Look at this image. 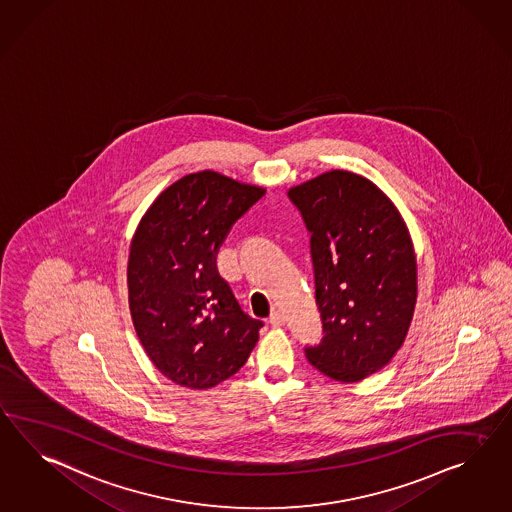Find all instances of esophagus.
I'll use <instances>...</instances> for the list:
<instances>
[{"label": "esophagus", "mask_w": 512, "mask_h": 512, "mask_svg": "<svg viewBox=\"0 0 512 512\" xmlns=\"http://www.w3.org/2000/svg\"><path fill=\"white\" fill-rule=\"evenodd\" d=\"M286 323V317H284V314L282 312H273V314L269 315V325L271 327H282Z\"/></svg>", "instance_id": "1"}]
</instances>
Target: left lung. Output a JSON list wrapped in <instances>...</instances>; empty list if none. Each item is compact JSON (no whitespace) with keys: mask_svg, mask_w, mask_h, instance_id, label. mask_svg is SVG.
I'll use <instances>...</instances> for the list:
<instances>
[{"mask_svg":"<svg viewBox=\"0 0 512 512\" xmlns=\"http://www.w3.org/2000/svg\"><path fill=\"white\" fill-rule=\"evenodd\" d=\"M288 197L310 232L323 321V340L304 354L330 379H366L401 349L414 315L418 265L407 224L377 185L354 172H325Z\"/></svg>","mask_w":512,"mask_h":512,"instance_id":"8db88e82","label":"left lung"}]
</instances>
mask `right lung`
I'll list each match as a JSON object with an SVG mask.
<instances>
[{
    "label": "right lung",
    "instance_id": "obj_1",
    "mask_svg": "<svg viewBox=\"0 0 512 512\" xmlns=\"http://www.w3.org/2000/svg\"><path fill=\"white\" fill-rule=\"evenodd\" d=\"M265 195L219 172L167 187L135 230L128 260L133 327L172 382L206 390L247 362L263 327L245 314L217 271V252L237 219Z\"/></svg>",
    "mask_w": 512,
    "mask_h": 512
}]
</instances>
